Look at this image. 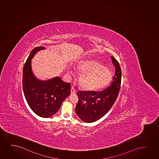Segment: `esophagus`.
I'll use <instances>...</instances> for the list:
<instances>
[{"label": "esophagus", "instance_id": "esophagus-1", "mask_svg": "<svg viewBox=\"0 0 159 159\" xmlns=\"http://www.w3.org/2000/svg\"><path fill=\"white\" fill-rule=\"evenodd\" d=\"M70 93L71 94H74V93H76V90H75V89L73 87L71 88Z\"/></svg>", "mask_w": 159, "mask_h": 159}]
</instances>
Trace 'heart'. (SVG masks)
<instances>
[{
  "label": "heart",
  "instance_id": "heart-1",
  "mask_svg": "<svg viewBox=\"0 0 159 159\" xmlns=\"http://www.w3.org/2000/svg\"><path fill=\"white\" fill-rule=\"evenodd\" d=\"M80 74L79 83L82 88L87 90L93 91L107 87L112 79V74L107 67L93 59L81 61L77 66ZM69 72L73 74L71 69Z\"/></svg>",
  "mask_w": 159,
  "mask_h": 159
}]
</instances>
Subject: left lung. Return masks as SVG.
<instances>
[{"label": "left lung", "instance_id": "1", "mask_svg": "<svg viewBox=\"0 0 159 159\" xmlns=\"http://www.w3.org/2000/svg\"><path fill=\"white\" fill-rule=\"evenodd\" d=\"M115 66V75L110 87L101 91H83L77 93L79 101L75 107L77 116L85 123H93L102 118L112 107L120 88L121 71L115 57H111Z\"/></svg>", "mask_w": 159, "mask_h": 159}]
</instances>
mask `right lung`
Here are the masks:
<instances>
[{
  "label": "right lung",
  "instance_id": "add662e5",
  "mask_svg": "<svg viewBox=\"0 0 159 159\" xmlns=\"http://www.w3.org/2000/svg\"><path fill=\"white\" fill-rule=\"evenodd\" d=\"M44 47H37L30 52L23 68L22 88L27 102L36 115L42 118L52 117L60 108L63 102L70 94V84L60 77L42 80L35 77L31 60Z\"/></svg>",
  "mask_w": 159,
  "mask_h": 159
}]
</instances>
